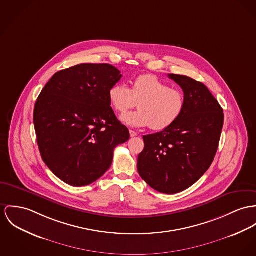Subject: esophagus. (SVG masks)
Segmentation results:
<instances>
[{
    "label": "esophagus",
    "instance_id": "esophagus-1",
    "mask_svg": "<svg viewBox=\"0 0 256 256\" xmlns=\"http://www.w3.org/2000/svg\"><path fill=\"white\" fill-rule=\"evenodd\" d=\"M130 138H136V136H138V134L134 130H130Z\"/></svg>",
    "mask_w": 256,
    "mask_h": 256
}]
</instances>
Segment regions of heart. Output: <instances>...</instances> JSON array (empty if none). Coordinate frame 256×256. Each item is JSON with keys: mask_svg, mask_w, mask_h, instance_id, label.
Here are the masks:
<instances>
[{"mask_svg": "<svg viewBox=\"0 0 256 256\" xmlns=\"http://www.w3.org/2000/svg\"><path fill=\"white\" fill-rule=\"evenodd\" d=\"M108 98L114 110L120 114L132 108L138 101V110L122 115V122L138 128L150 126L157 132L172 126L185 107L182 92L151 74L136 77L130 90L124 84H113Z\"/></svg>", "mask_w": 256, "mask_h": 256, "instance_id": "b5f03b06", "label": "heart"}]
</instances>
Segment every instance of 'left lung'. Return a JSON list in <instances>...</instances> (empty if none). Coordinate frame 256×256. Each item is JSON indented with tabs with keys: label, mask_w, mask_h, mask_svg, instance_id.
<instances>
[{
	"label": "left lung",
	"mask_w": 256,
	"mask_h": 256,
	"mask_svg": "<svg viewBox=\"0 0 256 256\" xmlns=\"http://www.w3.org/2000/svg\"><path fill=\"white\" fill-rule=\"evenodd\" d=\"M184 92L182 115L166 130L144 136L139 176L164 194L186 190L204 174L216 154L224 122L223 109L208 88L187 76L170 74Z\"/></svg>",
	"instance_id": "1"
}]
</instances>
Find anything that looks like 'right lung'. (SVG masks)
<instances>
[{
	"label": "right lung",
	"mask_w": 256,
	"mask_h": 256,
	"mask_svg": "<svg viewBox=\"0 0 256 256\" xmlns=\"http://www.w3.org/2000/svg\"><path fill=\"white\" fill-rule=\"evenodd\" d=\"M122 78L110 64H79L56 73L36 101L40 153L63 182L92 184L111 166L114 149L130 138L108 98Z\"/></svg>",
	"instance_id": "1"
}]
</instances>
